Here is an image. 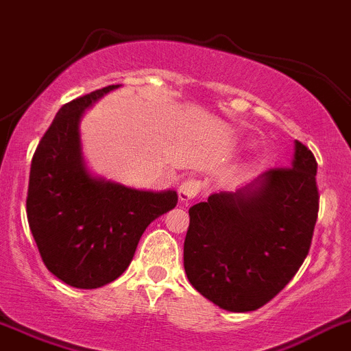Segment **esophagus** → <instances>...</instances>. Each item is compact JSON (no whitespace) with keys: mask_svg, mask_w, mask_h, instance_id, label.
I'll list each match as a JSON object with an SVG mask.
<instances>
[{"mask_svg":"<svg viewBox=\"0 0 351 351\" xmlns=\"http://www.w3.org/2000/svg\"><path fill=\"white\" fill-rule=\"evenodd\" d=\"M201 192V182L195 178H189L180 185L178 197L182 202H189Z\"/></svg>","mask_w":351,"mask_h":351,"instance_id":"esophagus-1","label":"esophagus"}]
</instances>
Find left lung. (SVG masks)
<instances>
[{
	"label": "left lung",
	"mask_w": 351,
	"mask_h": 351,
	"mask_svg": "<svg viewBox=\"0 0 351 351\" xmlns=\"http://www.w3.org/2000/svg\"><path fill=\"white\" fill-rule=\"evenodd\" d=\"M317 160L294 142L289 168L268 169L235 192L189 209L183 267L192 286L228 312H253L289 284L319 215Z\"/></svg>",
	"instance_id": "1"
}]
</instances>
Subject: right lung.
I'll use <instances>...</instances> for the list:
<instances>
[{"label":"right lung","instance_id":"1","mask_svg":"<svg viewBox=\"0 0 351 351\" xmlns=\"http://www.w3.org/2000/svg\"><path fill=\"white\" fill-rule=\"evenodd\" d=\"M119 84L62 107L31 162L27 221L48 270L77 289H97L130 267L145 228L178 202L175 191H138L91 175L81 149L84 110Z\"/></svg>","mask_w":351,"mask_h":351}]
</instances>
